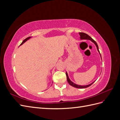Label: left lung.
Returning a JSON list of instances; mask_svg holds the SVG:
<instances>
[{"instance_id": "1", "label": "left lung", "mask_w": 120, "mask_h": 120, "mask_svg": "<svg viewBox=\"0 0 120 120\" xmlns=\"http://www.w3.org/2000/svg\"><path fill=\"white\" fill-rule=\"evenodd\" d=\"M79 34L80 35V36H81V37H80L81 39H89V40H90V41H93V42L96 45V46H97V49H98V52H100V51H99V47H98V45H97V42H96L95 41H94V40L91 37H90V36H89V35L87 34H85V33H83V32H79ZM66 75H67V81H68V82L69 84H70L71 86H74V87H75V88H76L83 89V88H88V87L90 86H91V85L93 84V83H93H90V85H86V86H80V85H78L75 84V83H74V82H72L70 80V79L68 78V74H67V72H66Z\"/></svg>"}]
</instances>
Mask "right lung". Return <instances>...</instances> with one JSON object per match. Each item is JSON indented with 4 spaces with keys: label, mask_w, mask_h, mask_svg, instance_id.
Returning <instances> with one entry per match:
<instances>
[{
    "label": "right lung",
    "mask_w": 120,
    "mask_h": 120,
    "mask_svg": "<svg viewBox=\"0 0 120 120\" xmlns=\"http://www.w3.org/2000/svg\"><path fill=\"white\" fill-rule=\"evenodd\" d=\"M30 38H31V37H28V38H25V39L24 40V41H23L22 42V43H21L20 45H22L23 43H24L25 41H27V40H28V39H30Z\"/></svg>",
    "instance_id": "right-lung-1"
}]
</instances>
